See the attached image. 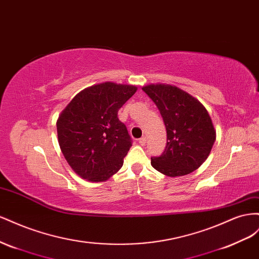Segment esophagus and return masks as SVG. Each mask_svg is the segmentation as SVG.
<instances>
[{"mask_svg":"<svg viewBox=\"0 0 259 259\" xmlns=\"http://www.w3.org/2000/svg\"><path fill=\"white\" fill-rule=\"evenodd\" d=\"M139 143L141 144V145H145V143H146V137L140 138V139H139Z\"/></svg>","mask_w":259,"mask_h":259,"instance_id":"1","label":"esophagus"}]
</instances>
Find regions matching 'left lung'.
Here are the masks:
<instances>
[{
  "instance_id": "1",
  "label": "left lung",
  "mask_w": 259,
  "mask_h": 259,
  "mask_svg": "<svg viewBox=\"0 0 259 259\" xmlns=\"http://www.w3.org/2000/svg\"><path fill=\"white\" fill-rule=\"evenodd\" d=\"M142 90L156 104L167 131V144L159 156L151 157L157 171L169 177L189 175L208 157L216 131L201 102L181 89L151 84Z\"/></svg>"
}]
</instances>
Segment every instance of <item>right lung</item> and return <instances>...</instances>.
<instances>
[{
  "instance_id": "add662e5",
  "label": "right lung",
  "mask_w": 259,
  "mask_h": 259,
  "mask_svg": "<svg viewBox=\"0 0 259 259\" xmlns=\"http://www.w3.org/2000/svg\"><path fill=\"white\" fill-rule=\"evenodd\" d=\"M136 92L135 85L95 84L78 93L58 117V143L81 178L105 181L121 168L132 140L117 114Z\"/></svg>"
}]
</instances>
